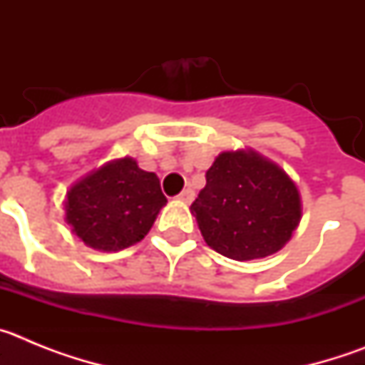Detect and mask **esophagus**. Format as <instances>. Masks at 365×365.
<instances>
[{
    "label": "esophagus",
    "mask_w": 365,
    "mask_h": 365,
    "mask_svg": "<svg viewBox=\"0 0 365 365\" xmlns=\"http://www.w3.org/2000/svg\"><path fill=\"white\" fill-rule=\"evenodd\" d=\"M193 197H195V193H193V190L192 188H186V190H182V192L179 193V201H182V202H186V205H190V202L193 201Z\"/></svg>",
    "instance_id": "1"
}]
</instances>
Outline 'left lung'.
Segmentation results:
<instances>
[{"instance_id": "obj_1", "label": "left lung", "mask_w": 365, "mask_h": 365, "mask_svg": "<svg viewBox=\"0 0 365 365\" xmlns=\"http://www.w3.org/2000/svg\"><path fill=\"white\" fill-rule=\"evenodd\" d=\"M190 210L208 247L250 261L289 243L302 219V197L283 168L248 148L215 157Z\"/></svg>"}]
</instances>
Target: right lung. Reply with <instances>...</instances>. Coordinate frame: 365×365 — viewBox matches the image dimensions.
<instances>
[{
  "mask_svg": "<svg viewBox=\"0 0 365 365\" xmlns=\"http://www.w3.org/2000/svg\"><path fill=\"white\" fill-rule=\"evenodd\" d=\"M166 202L159 177L122 157L76 180L63 205L67 225L83 245L118 252L144 240Z\"/></svg>",
  "mask_w": 365,
  "mask_h": 365,
  "instance_id": "add662e5",
  "label": "right lung"
}]
</instances>
